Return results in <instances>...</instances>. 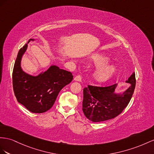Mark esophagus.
<instances>
[{
	"instance_id": "obj_1",
	"label": "esophagus",
	"mask_w": 154,
	"mask_h": 154,
	"mask_svg": "<svg viewBox=\"0 0 154 154\" xmlns=\"http://www.w3.org/2000/svg\"><path fill=\"white\" fill-rule=\"evenodd\" d=\"M74 80L76 81H79V82H81L82 81V76L81 75H78L75 76L74 78Z\"/></svg>"
}]
</instances>
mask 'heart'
<instances>
[{"label": "heart", "instance_id": "heart-1", "mask_svg": "<svg viewBox=\"0 0 154 154\" xmlns=\"http://www.w3.org/2000/svg\"><path fill=\"white\" fill-rule=\"evenodd\" d=\"M92 58L94 64L99 67L94 73V78L97 82H103L107 81L115 74L116 72L115 66H105L109 62L107 57L101 54H95Z\"/></svg>", "mask_w": 154, "mask_h": 154}]
</instances>
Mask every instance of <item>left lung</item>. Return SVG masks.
<instances>
[{
  "mask_svg": "<svg viewBox=\"0 0 154 154\" xmlns=\"http://www.w3.org/2000/svg\"><path fill=\"white\" fill-rule=\"evenodd\" d=\"M126 82L131 86L122 94L115 93L116 84L108 86L88 85L83 90L82 111L94 122H103L116 117L127 107L135 88V73H133Z\"/></svg>",
  "mask_w": 154,
  "mask_h": 154,
  "instance_id": "obj_1",
  "label": "left lung"
}]
</instances>
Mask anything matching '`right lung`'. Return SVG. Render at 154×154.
<instances>
[{
  "instance_id": "add662e5",
  "label": "right lung",
  "mask_w": 154,
  "mask_h": 154,
  "mask_svg": "<svg viewBox=\"0 0 154 154\" xmlns=\"http://www.w3.org/2000/svg\"><path fill=\"white\" fill-rule=\"evenodd\" d=\"M30 40H34L30 39ZM27 44L19 50L15 60L13 73V88L19 103L29 111L43 113L53 107L58 93L73 80L72 73L52 66L44 73L34 77L25 73L21 68L23 54Z\"/></svg>"
}]
</instances>
